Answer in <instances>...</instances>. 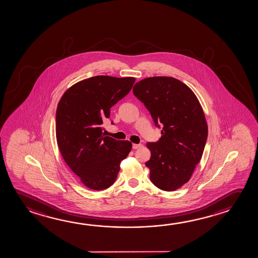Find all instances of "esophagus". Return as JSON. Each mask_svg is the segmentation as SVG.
<instances>
[{"label": "esophagus", "instance_id": "34e87169", "mask_svg": "<svg viewBox=\"0 0 258 258\" xmlns=\"http://www.w3.org/2000/svg\"><path fill=\"white\" fill-rule=\"evenodd\" d=\"M142 147V144H133V149H135V150H136V149H139V148Z\"/></svg>", "mask_w": 258, "mask_h": 258}]
</instances>
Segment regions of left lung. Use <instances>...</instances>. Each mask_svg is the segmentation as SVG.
<instances>
[{
	"label": "left lung",
	"instance_id": "1",
	"mask_svg": "<svg viewBox=\"0 0 258 258\" xmlns=\"http://www.w3.org/2000/svg\"><path fill=\"white\" fill-rule=\"evenodd\" d=\"M133 92L156 125H163L160 139L147 143L151 181L161 190L175 191L188 182L204 153L208 126L203 107L192 90L173 77L143 79Z\"/></svg>",
	"mask_w": 258,
	"mask_h": 258
}]
</instances>
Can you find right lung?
I'll return each instance as SVG.
<instances>
[{
    "mask_svg": "<svg viewBox=\"0 0 258 258\" xmlns=\"http://www.w3.org/2000/svg\"><path fill=\"white\" fill-rule=\"evenodd\" d=\"M134 77L98 75L70 87L56 109L55 133L61 157L82 184L104 190L114 184L120 163L131 152L129 141H116L103 134L110 108L126 96Z\"/></svg>",
    "mask_w": 258,
    "mask_h": 258,
    "instance_id": "right-lung-1",
    "label": "right lung"
}]
</instances>
